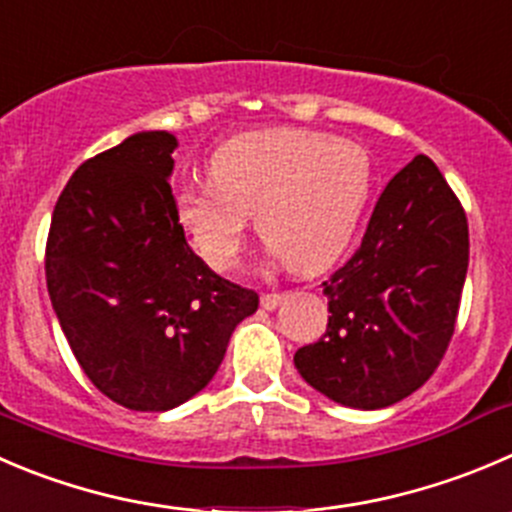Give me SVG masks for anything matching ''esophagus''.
Returning a JSON list of instances; mask_svg holds the SVG:
<instances>
[{"mask_svg":"<svg viewBox=\"0 0 512 512\" xmlns=\"http://www.w3.org/2000/svg\"><path fill=\"white\" fill-rule=\"evenodd\" d=\"M280 302H282V295H277V292H267V295L260 297V305L270 312L277 310V307H280Z\"/></svg>","mask_w":512,"mask_h":512,"instance_id":"obj_1","label":"esophagus"}]
</instances>
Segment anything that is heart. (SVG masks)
<instances>
[{"label": "heart", "instance_id": "1", "mask_svg": "<svg viewBox=\"0 0 512 512\" xmlns=\"http://www.w3.org/2000/svg\"><path fill=\"white\" fill-rule=\"evenodd\" d=\"M207 172L212 182L177 192L175 215L215 270L237 265L252 215L290 270H322L350 245L372 195L360 145L302 127L235 137L212 152Z\"/></svg>", "mask_w": 512, "mask_h": 512}]
</instances>
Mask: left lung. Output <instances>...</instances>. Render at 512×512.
<instances>
[{
    "instance_id": "1",
    "label": "left lung",
    "mask_w": 512,
    "mask_h": 512,
    "mask_svg": "<svg viewBox=\"0 0 512 512\" xmlns=\"http://www.w3.org/2000/svg\"><path fill=\"white\" fill-rule=\"evenodd\" d=\"M468 220L430 157L382 190L365 237L322 282L327 330L295 352L307 385L345 408L400 403L435 372L468 275Z\"/></svg>"
}]
</instances>
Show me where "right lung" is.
<instances>
[{
    "label": "right lung",
    "instance_id": "add662e5",
    "mask_svg": "<svg viewBox=\"0 0 512 512\" xmlns=\"http://www.w3.org/2000/svg\"><path fill=\"white\" fill-rule=\"evenodd\" d=\"M177 137L130 135L84 162L59 195L47 290L84 375L117 405L165 413L215 377L260 305L187 245L170 177Z\"/></svg>",
    "mask_w": 512,
    "mask_h": 512
}]
</instances>
